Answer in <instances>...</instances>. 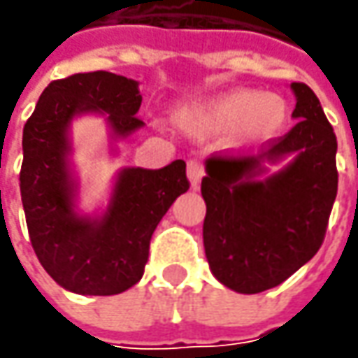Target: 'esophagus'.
Listing matches in <instances>:
<instances>
[{
  "instance_id": "obj_1",
  "label": "esophagus",
  "mask_w": 358,
  "mask_h": 358,
  "mask_svg": "<svg viewBox=\"0 0 358 358\" xmlns=\"http://www.w3.org/2000/svg\"><path fill=\"white\" fill-rule=\"evenodd\" d=\"M203 175H205L203 161H201V159H189V163H187V177H189L191 185L195 187V189L199 187Z\"/></svg>"
}]
</instances>
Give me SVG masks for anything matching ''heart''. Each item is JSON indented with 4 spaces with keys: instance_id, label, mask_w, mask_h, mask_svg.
<instances>
[{
    "instance_id": "obj_1",
    "label": "heart",
    "mask_w": 358,
    "mask_h": 358,
    "mask_svg": "<svg viewBox=\"0 0 358 358\" xmlns=\"http://www.w3.org/2000/svg\"><path fill=\"white\" fill-rule=\"evenodd\" d=\"M287 113V103L277 95L235 91L197 111L193 121L207 133H227L239 127L247 139H267L285 125Z\"/></svg>"
}]
</instances>
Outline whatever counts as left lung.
Returning a JSON list of instances; mask_svg holds the SVG:
<instances>
[{
  "mask_svg": "<svg viewBox=\"0 0 358 358\" xmlns=\"http://www.w3.org/2000/svg\"><path fill=\"white\" fill-rule=\"evenodd\" d=\"M291 87L295 127L268 139L261 155L213 153L201 181L209 267L225 287L245 295L281 285L317 255L337 197V135L309 85ZM291 152L296 159L282 172L258 179L263 158Z\"/></svg>",
  "mask_w": 358,
  "mask_h": 358,
  "instance_id": "obj_1",
  "label": "left lung"
}]
</instances>
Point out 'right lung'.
<instances>
[{
	"label": "right lung",
	"instance_id": "1",
	"mask_svg": "<svg viewBox=\"0 0 358 358\" xmlns=\"http://www.w3.org/2000/svg\"><path fill=\"white\" fill-rule=\"evenodd\" d=\"M139 107L137 81L109 71L73 73L49 83L23 127L20 189L31 247L49 277L77 295H117L139 282L153 231L189 189L183 159L155 171L133 167L121 171L101 219L73 213L69 121L101 111L125 137L143 125Z\"/></svg>",
	"mask_w": 358,
	"mask_h": 358
}]
</instances>
